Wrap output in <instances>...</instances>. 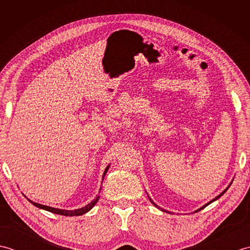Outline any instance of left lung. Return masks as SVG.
I'll use <instances>...</instances> for the list:
<instances>
[{
	"label": "left lung",
	"mask_w": 250,
	"mask_h": 250,
	"mask_svg": "<svg viewBox=\"0 0 250 250\" xmlns=\"http://www.w3.org/2000/svg\"><path fill=\"white\" fill-rule=\"evenodd\" d=\"M232 182H233V180H232ZM232 182L230 183V185H229V186H228V187H227V188H226V189H225L224 191H222V192H221V193H220L219 195H217L215 199H213V200H211V201H209V202H208V203H206L205 205H203V206H202V207H200V208H199V209H196L195 211H199V210H201V209H203V208H204V207H206L207 205H209L210 203H213V202H214V201H216V200H218V199L220 198V196H221V195H224V194H225V192H226V191H227L228 189H229V187H230V186H231ZM148 198H149V201L151 202V203H152V205H155V206L157 207V208H159V209H160V210H162V211H166V213H169V211H168V210H167V209H163V208H161V207H159V206H158V205H157V204L155 203V202H153V201H152V200L150 199V196H149V195H148Z\"/></svg>",
	"instance_id": "left-lung-1"
}]
</instances>
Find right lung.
<instances>
[{
	"label": "right lung",
	"mask_w": 250,
	"mask_h": 250,
	"mask_svg": "<svg viewBox=\"0 0 250 250\" xmlns=\"http://www.w3.org/2000/svg\"><path fill=\"white\" fill-rule=\"evenodd\" d=\"M108 168H109V164H108L107 167H106L105 171H104V173H103L102 182H103V179H104V176L106 175V173H107V171H108ZM100 191H101V188H100ZM100 191H99V192H100ZM99 199H100V195H97V196H95V199H94V200H92V201L90 202L89 204H87L86 206L82 207V208L74 209V210L56 208V207H51V206H47V205H43V204L35 203V202L31 201L30 199H28V200H29V202H31V203L33 204L34 206L39 207V208H41V209H45V210H48V211H50V213H54V214H57V215H63V216H81V215H83V214L88 213V211H89L90 209H91L92 207H93L95 204H97V202L99 201Z\"/></svg>",
	"instance_id": "1"
}]
</instances>
